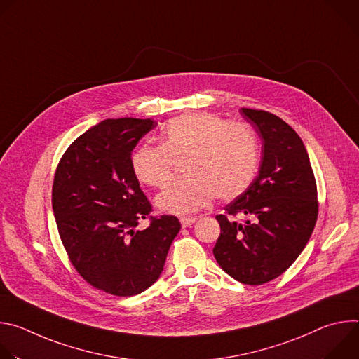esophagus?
<instances>
[{"label":"esophagus","instance_id":"esophagus-1","mask_svg":"<svg viewBox=\"0 0 359 359\" xmlns=\"http://www.w3.org/2000/svg\"><path fill=\"white\" fill-rule=\"evenodd\" d=\"M197 220V217H182L180 219V223L183 227H190L191 224H194Z\"/></svg>","mask_w":359,"mask_h":359}]
</instances>
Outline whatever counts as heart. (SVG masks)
Listing matches in <instances>:
<instances>
[{
	"mask_svg": "<svg viewBox=\"0 0 359 359\" xmlns=\"http://www.w3.org/2000/svg\"><path fill=\"white\" fill-rule=\"evenodd\" d=\"M161 136L162 144L139 146L130 165L140 183L163 187L173 175L175 159L186 158L187 176L172 182L156 197V206L165 213L197 212L215 196L234 198L257 172L259 139L244 123H229L210 114H190L170 119Z\"/></svg>",
	"mask_w": 359,
	"mask_h": 359,
	"instance_id": "heart-1",
	"label": "heart"
}]
</instances>
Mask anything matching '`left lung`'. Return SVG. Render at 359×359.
<instances>
[{
    "instance_id": "obj_1",
    "label": "left lung",
    "mask_w": 359,
    "mask_h": 359,
    "mask_svg": "<svg viewBox=\"0 0 359 359\" xmlns=\"http://www.w3.org/2000/svg\"><path fill=\"white\" fill-rule=\"evenodd\" d=\"M263 139L259 176L216 216L213 248L219 266L234 280L260 285L281 276L309 243L318 216L317 183L297 132L278 116L241 109ZM245 215L238 224L233 217Z\"/></svg>"
}]
</instances>
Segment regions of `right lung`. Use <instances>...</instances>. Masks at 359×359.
I'll use <instances>...</instances> for the list:
<instances>
[{"instance_id": "add662e5", "label": "right lung", "mask_w": 359, "mask_h": 359, "mask_svg": "<svg viewBox=\"0 0 359 359\" xmlns=\"http://www.w3.org/2000/svg\"><path fill=\"white\" fill-rule=\"evenodd\" d=\"M158 123L105 119L67 149L55 172L53 210L62 244L90 285L118 297L143 292L162 271L180 230L175 216L150 217L151 206L132 170V151Z\"/></svg>"}]
</instances>
